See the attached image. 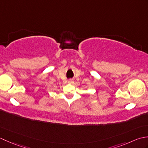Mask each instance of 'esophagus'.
I'll list each match as a JSON object with an SVG mask.
<instances>
[{
    "mask_svg": "<svg viewBox=\"0 0 148 148\" xmlns=\"http://www.w3.org/2000/svg\"><path fill=\"white\" fill-rule=\"evenodd\" d=\"M68 82H69V83H73V82H74V80L71 79H69V80L68 81Z\"/></svg>",
    "mask_w": 148,
    "mask_h": 148,
    "instance_id": "obj_1",
    "label": "esophagus"
}]
</instances>
